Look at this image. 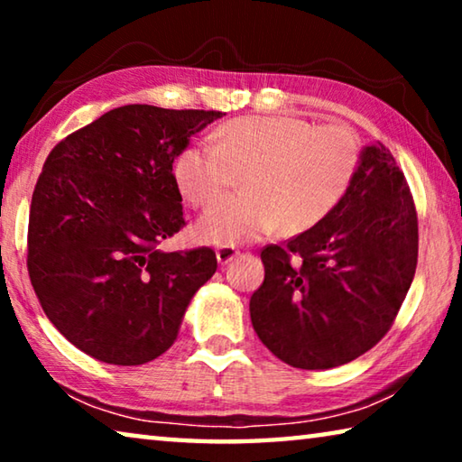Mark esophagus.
Wrapping results in <instances>:
<instances>
[{
    "mask_svg": "<svg viewBox=\"0 0 462 462\" xmlns=\"http://www.w3.org/2000/svg\"><path fill=\"white\" fill-rule=\"evenodd\" d=\"M236 256H238V250L234 246H220L216 250V259L220 264L230 263L232 259H236Z\"/></svg>",
    "mask_w": 462,
    "mask_h": 462,
    "instance_id": "esophagus-1",
    "label": "esophagus"
}]
</instances>
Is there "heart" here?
Here are the masks:
<instances>
[{"label":"heart","instance_id":"heart-1","mask_svg":"<svg viewBox=\"0 0 462 462\" xmlns=\"http://www.w3.org/2000/svg\"><path fill=\"white\" fill-rule=\"evenodd\" d=\"M361 140L346 124L318 126L295 116H245L226 122L216 143L185 146L175 159L179 193L208 208L236 183L242 189L201 217L195 236L232 246L273 232L301 234L330 216L355 183Z\"/></svg>","mask_w":462,"mask_h":462}]
</instances>
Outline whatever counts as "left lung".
Returning <instances> with one entry per match:
<instances>
[{"instance_id":"obj_1","label":"left lung","mask_w":462,"mask_h":462,"mask_svg":"<svg viewBox=\"0 0 462 462\" xmlns=\"http://www.w3.org/2000/svg\"><path fill=\"white\" fill-rule=\"evenodd\" d=\"M250 319L264 346L297 369H332L393 326L418 264V214L385 144L366 146L346 198L322 224L263 248Z\"/></svg>"}]
</instances>
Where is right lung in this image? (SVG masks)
Wrapping results in <instances>:
<instances>
[{"instance_id": "1", "label": "right lung", "mask_w": 462, "mask_h": 462, "mask_svg": "<svg viewBox=\"0 0 462 462\" xmlns=\"http://www.w3.org/2000/svg\"><path fill=\"white\" fill-rule=\"evenodd\" d=\"M222 112L132 104L52 148L28 220V275L46 318L85 355L144 365L175 342L217 269L209 246L162 253L183 228L173 161Z\"/></svg>"}]
</instances>
